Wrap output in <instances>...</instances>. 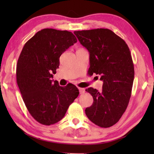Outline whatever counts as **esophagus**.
I'll return each mask as SVG.
<instances>
[{"instance_id": "1", "label": "esophagus", "mask_w": 154, "mask_h": 154, "mask_svg": "<svg viewBox=\"0 0 154 154\" xmlns=\"http://www.w3.org/2000/svg\"><path fill=\"white\" fill-rule=\"evenodd\" d=\"M79 90L80 94H83L85 92V89H83V88H80V87H79Z\"/></svg>"}]
</instances>
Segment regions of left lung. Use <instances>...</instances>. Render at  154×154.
<instances>
[{"instance_id":"left-lung-1","label":"left lung","mask_w":154,"mask_h":154,"mask_svg":"<svg viewBox=\"0 0 154 154\" xmlns=\"http://www.w3.org/2000/svg\"><path fill=\"white\" fill-rule=\"evenodd\" d=\"M74 34L89 52V73L100 75L103 81L101 92L92 87L85 90L93 97L85 114L96 125L110 127L119 122L131 97L134 67L129 48L109 29L75 31Z\"/></svg>"}]
</instances>
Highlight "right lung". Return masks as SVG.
<instances>
[{
  "mask_svg": "<svg viewBox=\"0 0 154 154\" xmlns=\"http://www.w3.org/2000/svg\"><path fill=\"white\" fill-rule=\"evenodd\" d=\"M77 40L71 32L45 28L25 44L16 65V80L31 116L44 125L60 121L79 94L76 86L51 80L60 57Z\"/></svg>",
  "mask_w": 154,
  "mask_h": 154,
  "instance_id": "1",
  "label": "right lung"
}]
</instances>
